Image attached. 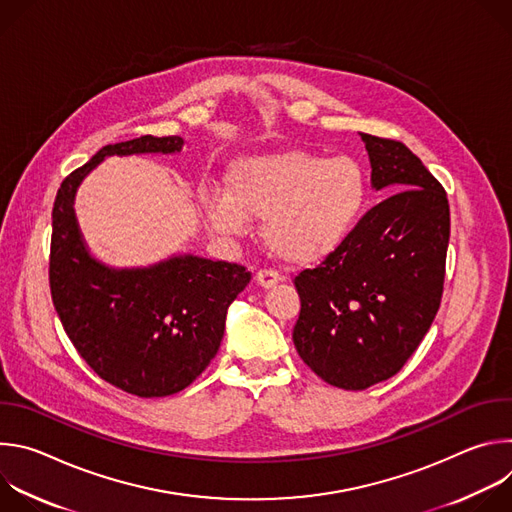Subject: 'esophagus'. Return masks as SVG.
<instances>
[{"label":"esophagus","mask_w":512,"mask_h":512,"mask_svg":"<svg viewBox=\"0 0 512 512\" xmlns=\"http://www.w3.org/2000/svg\"><path fill=\"white\" fill-rule=\"evenodd\" d=\"M255 281H257V285L269 289V287H273L275 283L281 281V275L277 271H273V269H259L255 273Z\"/></svg>","instance_id":"1"}]
</instances>
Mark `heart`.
Masks as SVG:
<instances>
[{
	"label": "heart",
	"instance_id": "heart-1",
	"mask_svg": "<svg viewBox=\"0 0 512 512\" xmlns=\"http://www.w3.org/2000/svg\"><path fill=\"white\" fill-rule=\"evenodd\" d=\"M367 174L348 158L289 150L237 160L227 188H206L202 210L214 231L243 235L263 218L269 251L287 263H314L336 251L367 200Z\"/></svg>",
	"mask_w": 512,
	"mask_h": 512
}]
</instances>
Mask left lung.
<instances>
[{"instance_id": "1", "label": "left lung", "mask_w": 512, "mask_h": 512, "mask_svg": "<svg viewBox=\"0 0 512 512\" xmlns=\"http://www.w3.org/2000/svg\"><path fill=\"white\" fill-rule=\"evenodd\" d=\"M373 188L395 195L364 214L342 245L296 275V350L328 385L369 389L397 375L440 310L450 204L405 143L360 133Z\"/></svg>"}]
</instances>
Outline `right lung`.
<instances>
[{
    "mask_svg": "<svg viewBox=\"0 0 512 512\" xmlns=\"http://www.w3.org/2000/svg\"><path fill=\"white\" fill-rule=\"evenodd\" d=\"M182 143L178 135H143L105 145L62 180L52 208L48 279L62 328L103 381L145 399L186 389L208 367L221 346L227 310L251 273L192 255L145 269H111L89 255L72 200L103 158L174 154Z\"/></svg>",
    "mask_w": 512,
    "mask_h": 512,
    "instance_id": "1",
    "label": "right lung"
}]
</instances>
